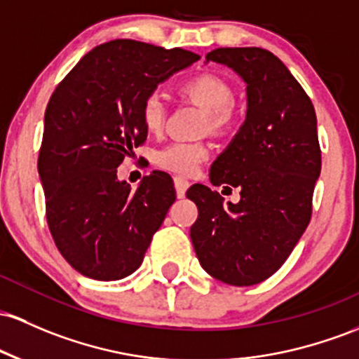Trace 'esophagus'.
<instances>
[{
	"mask_svg": "<svg viewBox=\"0 0 359 359\" xmlns=\"http://www.w3.org/2000/svg\"><path fill=\"white\" fill-rule=\"evenodd\" d=\"M173 184H175V191H177V196H179V198H184L189 186H191V182H189L186 177H180V175L173 177Z\"/></svg>",
	"mask_w": 359,
	"mask_h": 359,
	"instance_id": "34e87169",
	"label": "esophagus"
}]
</instances>
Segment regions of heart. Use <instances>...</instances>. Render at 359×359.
<instances>
[{
  "instance_id": "heart-1",
  "label": "heart",
  "mask_w": 359,
  "mask_h": 359,
  "mask_svg": "<svg viewBox=\"0 0 359 359\" xmlns=\"http://www.w3.org/2000/svg\"><path fill=\"white\" fill-rule=\"evenodd\" d=\"M180 95L196 102L206 110L204 128L215 135H228L238 124L235 109V88L222 74L204 71L187 78L179 86ZM141 121L153 135H160L167 122V104L160 93H148L140 105ZM210 156V147L204 141H175L158 149L156 165L163 170L192 175Z\"/></svg>"
}]
</instances>
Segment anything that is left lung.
<instances>
[{"mask_svg": "<svg viewBox=\"0 0 359 359\" xmlns=\"http://www.w3.org/2000/svg\"><path fill=\"white\" fill-rule=\"evenodd\" d=\"M235 69L247 83V119L211 165L212 186L238 187L240 201L206 186L189 187L198 206L191 240L201 266L218 281L252 286L271 278L312 218L322 153L310 97L269 50L218 47L206 56Z\"/></svg>", "mask_w": 359, "mask_h": 359, "instance_id": "obj_1", "label": "left lung"}]
</instances>
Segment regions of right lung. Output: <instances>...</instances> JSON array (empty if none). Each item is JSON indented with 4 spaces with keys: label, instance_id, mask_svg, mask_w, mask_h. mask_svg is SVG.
<instances>
[{
    "label": "right lung",
    "instance_id": "right-lung-1",
    "mask_svg": "<svg viewBox=\"0 0 359 359\" xmlns=\"http://www.w3.org/2000/svg\"><path fill=\"white\" fill-rule=\"evenodd\" d=\"M199 57L117 39L85 54L50 95L37 163L46 218L57 250L86 278L135 273L175 201L168 173L151 172L131 191L117 167L147 141L141 100Z\"/></svg>",
    "mask_w": 359,
    "mask_h": 359
}]
</instances>
